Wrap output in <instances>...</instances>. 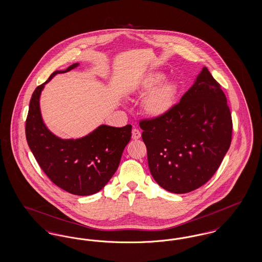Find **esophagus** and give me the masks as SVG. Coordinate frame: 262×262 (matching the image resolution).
<instances>
[{"mask_svg":"<svg viewBox=\"0 0 262 262\" xmlns=\"http://www.w3.org/2000/svg\"><path fill=\"white\" fill-rule=\"evenodd\" d=\"M141 137V134H140V132L137 129V128H134L133 129V132H132V137H133V139H138V138H140Z\"/></svg>","mask_w":262,"mask_h":262,"instance_id":"obj_1","label":"esophagus"}]
</instances>
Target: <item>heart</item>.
Instances as JSON below:
<instances>
[{
  "label": "heart",
  "mask_w": 262,
  "mask_h": 262,
  "mask_svg": "<svg viewBox=\"0 0 262 262\" xmlns=\"http://www.w3.org/2000/svg\"><path fill=\"white\" fill-rule=\"evenodd\" d=\"M165 77V75L160 72L150 74L139 86V91L141 93H147L153 88H156L154 90H154L146 96L143 102V110L150 117L160 118L167 115L177 103L179 86L174 81H166L162 84Z\"/></svg>",
  "instance_id": "b5f03b06"
}]
</instances>
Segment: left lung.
<instances>
[{"mask_svg":"<svg viewBox=\"0 0 262 262\" xmlns=\"http://www.w3.org/2000/svg\"><path fill=\"white\" fill-rule=\"evenodd\" d=\"M139 126L152 177L174 193H187L207 183L232 141L226 95L206 67L170 112L140 120Z\"/></svg>","mask_w":262,"mask_h":262,"instance_id":"8db88e82","label":"left lung"}]
</instances>
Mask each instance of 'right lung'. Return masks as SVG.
<instances>
[{"mask_svg": "<svg viewBox=\"0 0 262 262\" xmlns=\"http://www.w3.org/2000/svg\"><path fill=\"white\" fill-rule=\"evenodd\" d=\"M77 66L75 62L64 71L54 72L34 90L25 122V136L39 166L56 186L75 195H90L105 187L117 171L130 140L132 125H100L78 139H62L45 126L39 107L42 89L54 75L70 72Z\"/></svg>", "mask_w": 262, "mask_h": 262, "instance_id": "1", "label": "right lung"}]
</instances>
